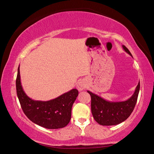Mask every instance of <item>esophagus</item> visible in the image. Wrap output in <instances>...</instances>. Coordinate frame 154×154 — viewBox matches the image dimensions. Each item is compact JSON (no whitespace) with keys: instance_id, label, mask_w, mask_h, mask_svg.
I'll return each instance as SVG.
<instances>
[{"instance_id":"esophagus-1","label":"esophagus","mask_w":154,"mask_h":154,"mask_svg":"<svg viewBox=\"0 0 154 154\" xmlns=\"http://www.w3.org/2000/svg\"><path fill=\"white\" fill-rule=\"evenodd\" d=\"M86 87H87V83H85V81H82V80L79 81L77 84V89L79 91L85 89Z\"/></svg>"}]
</instances>
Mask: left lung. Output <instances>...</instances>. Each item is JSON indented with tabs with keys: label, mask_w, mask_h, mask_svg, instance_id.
<instances>
[{
	"label": "left lung",
	"mask_w": 154,
	"mask_h": 154,
	"mask_svg": "<svg viewBox=\"0 0 154 154\" xmlns=\"http://www.w3.org/2000/svg\"><path fill=\"white\" fill-rule=\"evenodd\" d=\"M124 50L132 56L125 45H122ZM140 82L134 93L128 99L121 102H110L96 94L87 91L91 97V112L94 119L103 126H112L120 124L126 120L132 114L138 99L140 91Z\"/></svg>",
	"instance_id": "obj_1"
}]
</instances>
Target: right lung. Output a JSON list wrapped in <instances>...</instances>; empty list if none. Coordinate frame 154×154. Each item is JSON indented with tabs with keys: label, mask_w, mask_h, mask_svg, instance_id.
Masks as SVG:
<instances>
[{
	"label": "right lung",
	"mask_w": 154,
	"mask_h": 154,
	"mask_svg": "<svg viewBox=\"0 0 154 154\" xmlns=\"http://www.w3.org/2000/svg\"><path fill=\"white\" fill-rule=\"evenodd\" d=\"M16 87L23 112L32 122L48 129L61 128L70 122L72 106L79 94V91L76 89L50 100H32L23 90L20 67L18 68Z\"/></svg>",
	"instance_id": "right-lung-1"
}]
</instances>
